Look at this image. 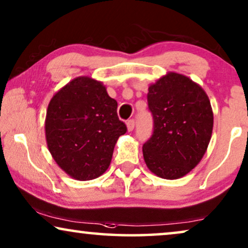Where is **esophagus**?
<instances>
[{
    "label": "esophagus",
    "instance_id": "obj_1",
    "mask_svg": "<svg viewBox=\"0 0 248 248\" xmlns=\"http://www.w3.org/2000/svg\"><path fill=\"white\" fill-rule=\"evenodd\" d=\"M127 128H128V130H129V131L134 130V128H135V120H134V119H130V120L127 121Z\"/></svg>",
    "mask_w": 248,
    "mask_h": 248
}]
</instances>
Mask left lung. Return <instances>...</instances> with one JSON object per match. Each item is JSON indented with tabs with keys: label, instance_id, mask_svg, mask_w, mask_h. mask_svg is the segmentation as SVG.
I'll return each instance as SVG.
<instances>
[{
	"label": "left lung",
	"instance_id": "1",
	"mask_svg": "<svg viewBox=\"0 0 248 248\" xmlns=\"http://www.w3.org/2000/svg\"><path fill=\"white\" fill-rule=\"evenodd\" d=\"M147 104L153 133L143 145L145 163L158 177L178 179L199 164L210 143L209 97L191 79L170 72L150 86Z\"/></svg>",
	"mask_w": 248,
	"mask_h": 248
}]
</instances>
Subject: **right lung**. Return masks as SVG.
I'll list each match as a JSON object with an SVG mask.
<instances>
[{
    "label": "right lung",
    "mask_w": 248,
    "mask_h": 248,
    "mask_svg": "<svg viewBox=\"0 0 248 248\" xmlns=\"http://www.w3.org/2000/svg\"><path fill=\"white\" fill-rule=\"evenodd\" d=\"M117 101L100 81L78 77L49 102L45 133L48 150L62 170L77 180L100 177L110 166L118 138L127 126Z\"/></svg>",
    "instance_id": "1"
}]
</instances>
